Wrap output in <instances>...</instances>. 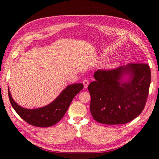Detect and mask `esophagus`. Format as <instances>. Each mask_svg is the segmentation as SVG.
I'll return each instance as SVG.
<instances>
[{"mask_svg":"<svg viewBox=\"0 0 159 159\" xmlns=\"http://www.w3.org/2000/svg\"><path fill=\"white\" fill-rule=\"evenodd\" d=\"M83 85H84V88H87L88 85H89V80H87V79L83 80Z\"/></svg>","mask_w":159,"mask_h":159,"instance_id":"esophagus-1","label":"esophagus"}]
</instances>
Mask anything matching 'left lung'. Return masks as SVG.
Instances as JSON below:
<instances>
[{
  "instance_id": "1",
  "label": "left lung",
  "mask_w": 159,
  "mask_h": 159,
  "mask_svg": "<svg viewBox=\"0 0 159 159\" xmlns=\"http://www.w3.org/2000/svg\"><path fill=\"white\" fill-rule=\"evenodd\" d=\"M88 85L90 112L107 125L131 121L144 109L149 94L151 71L147 64L130 63L108 71L98 70Z\"/></svg>"
}]
</instances>
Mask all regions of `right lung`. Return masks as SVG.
Returning a JSON list of instances; mask_svg holds the SVG:
<instances>
[{
    "label": "right lung",
    "mask_w": 159,
    "mask_h": 159,
    "mask_svg": "<svg viewBox=\"0 0 159 159\" xmlns=\"http://www.w3.org/2000/svg\"><path fill=\"white\" fill-rule=\"evenodd\" d=\"M83 83L67 85L55 99L48 105L37 109H26L19 105L12 99L8 88L10 104L20 116L34 126L48 128L62 118L75 96L83 90Z\"/></svg>",
    "instance_id": "1"
}]
</instances>
